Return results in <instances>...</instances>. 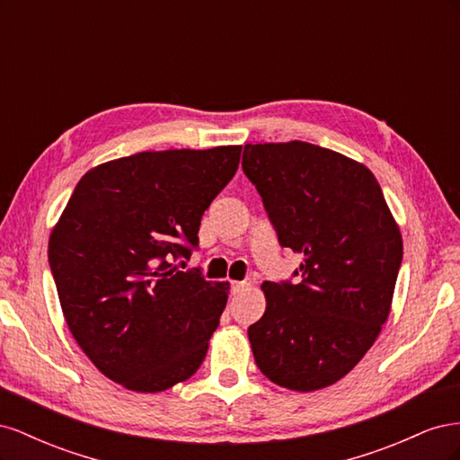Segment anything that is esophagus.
<instances>
[{
    "mask_svg": "<svg viewBox=\"0 0 460 460\" xmlns=\"http://www.w3.org/2000/svg\"><path fill=\"white\" fill-rule=\"evenodd\" d=\"M245 288H249V282H240V280H232V282H230L232 294H240V291H243Z\"/></svg>",
    "mask_w": 460,
    "mask_h": 460,
    "instance_id": "34e87169",
    "label": "esophagus"
}]
</instances>
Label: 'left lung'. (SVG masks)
<instances>
[{
	"label": "left lung",
	"mask_w": 460,
	"mask_h": 460,
	"mask_svg": "<svg viewBox=\"0 0 460 460\" xmlns=\"http://www.w3.org/2000/svg\"><path fill=\"white\" fill-rule=\"evenodd\" d=\"M255 184L282 247L303 255L299 282H264L267 309L247 336L259 370L294 392L351 372L392 309L402 240L378 180L307 142L247 144Z\"/></svg>",
	"instance_id": "obj_1"
}]
</instances>
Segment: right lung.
Here are the masks:
<instances>
[{"instance_id":"right-lung-1","label":"right lung","mask_w":460,"mask_h":460,"mask_svg":"<svg viewBox=\"0 0 460 460\" xmlns=\"http://www.w3.org/2000/svg\"><path fill=\"white\" fill-rule=\"evenodd\" d=\"M242 146L142 151L80 178L49 235V267L80 349L109 380L157 394L198 372L228 282L180 270Z\"/></svg>"}]
</instances>
